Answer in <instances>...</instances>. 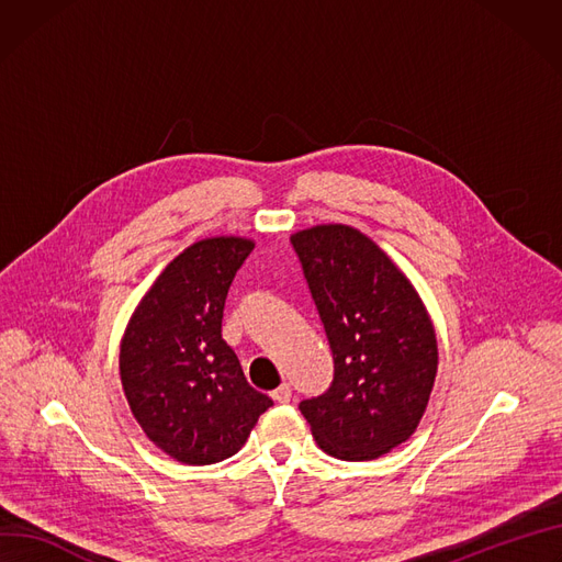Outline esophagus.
I'll list each match as a JSON object with an SVG mask.
<instances>
[{
	"mask_svg": "<svg viewBox=\"0 0 562 562\" xmlns=\"http://www.w3.org/2000/svg\"><path fill=\"white\" fill-rule=\"evenodd\" d=\"M271 396H273V401H278V403H289L291 396H293V390H291L289 383H282L278 390L271 392Z\"/></svg>",
	"mask_w": 562,
	"mask_h": 562,
	"instance_id": "34e87169",
	"label": "esophagus"
}]
</instances>
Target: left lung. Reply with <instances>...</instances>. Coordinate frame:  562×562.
<instances>
[{
	"mask_svg": "<svg viewBox=\"0 0 562 562\" xmlns=\"http://www.w3.org/2000/svg\"><path fill=\"white\" fill-rule=\"evenodd\" d=\"M334 356L331 385L300 401L316 443L368 462L411 437L437 374V338L422 297L363 233L329 224L291 237Z\"/></svg>",
	"mask_w": 562,
	"mask_h": 562,
	"instance_id": "1",
	"label": "left lung"
}]
</instances>
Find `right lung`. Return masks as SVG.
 I'll return each instance as SVG.
<instances>
[{
	"label": "right lung",
	"instance_id": "1",
	"mask_svg": "<svg viewBox=\"0 0 562 562\" xmlns=\"http://www.w3.org/2000/svg\"><path fill=\"white\" fill-rule=\"evenodd\" d=\"M250 239L188 246L136 307L121 345V381L143 432L181 464L235 454L273 401L248 385L222 338L231 282Z\"/></svg>",
	"mask_w": 562,
	"mask_h": 562
}]
</instances>
